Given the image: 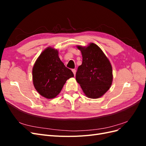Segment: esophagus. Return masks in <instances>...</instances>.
I'll use <instances>...</instances> for the list:
<instances>
[{"label": "esophagus", "instance_id": "1", "mask_svg": "<svg viewBox=\"0 0 146 146\" xmlns=\"http://www.w3.org/2000/svg\"><path fill=\"white\" fill-rule=\"evenodd\" d=\"M72 72L74 73V76H76V69H72Z\"/></svg>", "mask_w": 146, "mask_h": 146}]
</instances>
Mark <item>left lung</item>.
Here are the masks:
<instances>
[{
    "label": "left lung",
    "mask_w": 146,
    "mask_h": 146,
    "mask_svg": "<svg viewBox=\"0 0 146 146\" xmlns=\"http://www.w3.org/2000/svg\"><path fill=\"white\" fill-rule=\"evenodd\" d=\"M77 48L82 52L83 61L77 69L76 80L88 98H99L111 85V63L100 48L94 43L86 47L78 46Z\"/></svg>",
    "instance_id": "1"
}]
</instances>
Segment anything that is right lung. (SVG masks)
I'll return each mask as SVG.
<instances>
[{"instance_id":"1","label":"right lung","mask_w":146,"mask_h":146,"mask_svg":"<svg viewBox=\"0 0 146 146\" xmlns=\"http://www.w3.org/2000/svg\"><path fill=\"white\" fill-rule=\"evenodd\" d=\"M33 82L39 94L47 99L58 95L66 80L74 77L58 56V52L51 47L44 50L35 62L32 70Z\"/></svg>"}]
</instances>
